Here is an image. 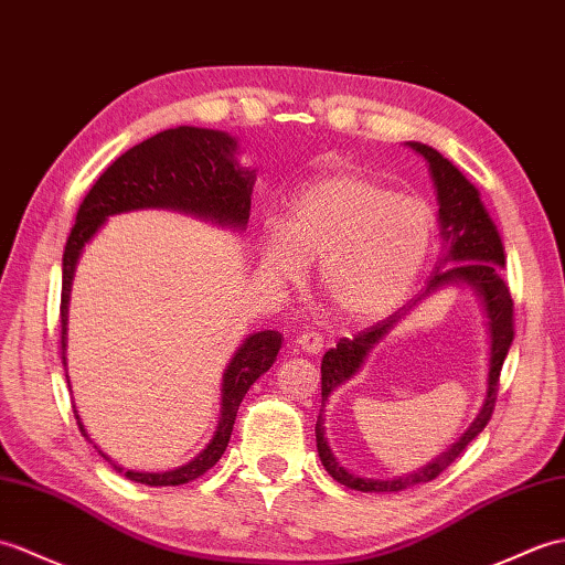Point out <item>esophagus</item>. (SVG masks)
Here are the masks:
<instances>
[{"instance_id":"esophagus-1","label":"esophagus","mask_w":565,"mask_h":565,"mask_svg":"<svg viewBox=\"0 0 565 565\" xmlns=\"http://www.w3.org/2000/svg\"><path fill=\"white\" fill-rule=\"evenodd\" d=\"M295 343H297V348H302L305 353L315 355V353H319V350L323 348V335L319 331H315V329H307V331H302V333L295 338Z\"/></svg>"}]
</instances>
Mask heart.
I'll list each match as a JSON object with an SVG mask.
<instances>
[{
  "label": "heart",
  "instance_id": "obj_1",
  "mask_svg": "<svg viewBox=\"0 0 565 565\" xmlns=\"http://www.w3.org/2000/svg\"><path fill=\"white\" fill-rule=\"evenodd\" d=\"M437 220L428 203L362 173H335L295 198L290 222L263 227V263L299 280L319 260V292L345 323H372L411 295L428 263Z\"/></svg>",
  "mask_w": 565,
  "mask_h": 565
}]
</instances>
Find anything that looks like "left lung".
Instances as JSON below:
<instances>
[{
  "label": "left lung",
  "instance_id": "obj_1",
  "mask_svg": "<svg viewBox=\"0 0 565 565\" xmlns=\"http://www.w3.org/2000/svg\"><path fill=\"white\" fill-rule=\"evenodd\" d=\"M411 147L428 159L433 181L437 188V203H440L445 256L440 260L443 268L437 270L428 282V290H435V287L447 285V282H469L473 290L481 295L486 305V315H488V329H491V370H488V392H486L483 408L471 423V428L463 433L459 437V443H455L452 449H447L443 457H437L433 463H428V467L416 473L404 476V479H394V481L358 479L355 473L343 469L323 437V416H321L323 408H321L319 420H317V449H319L323 469L329 471L338 483L355 488V491H362V493H392V491H404L408 486L433 481L463 452V449H467V445L486 428L488 420L493 416L500 370H503L512 335H515L512 297L503 280V266H505L503 242H500L495 224L491 222V217H488V212L479 198V191H476V188L461 177V171L452 167V161L445 159L437 149L428 145H418V142H413ZM449 262L454 263L452 267L448 266ZM411 307H401L392 317L377 321L365 331H358L353 338H341L338 345L323 355L321 401L329 398V394L338 384H343L345 380L353 377L358 367L362 365V360H365V355L370 353V348L377 343L380 338L392 329V326L404 317Z\"/></svg>",
  "mask_w": 565,
  "mask_h": 565
}]
</instances>
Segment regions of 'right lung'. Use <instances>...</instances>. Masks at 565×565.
Wrapping results in <instances>:
<instances>
[{"mask_svg":"<svg viewBox=\"0 0 565 565\" xmlns=\"http://www.w3.org/2000/svg\"><path fill=\"white\" fill-rule=\"evenodd\" d=\"M236 142L227 132L203 128H171L149 140L135 145L120 154L98 177L77 210V222L67 236L62 254V295H60V353L65 362V333H67V302L74 278V266L84 244L92 239L108 215L140 207H173L210 217L220 224L244 227L250 210V191H254V171L242 169L234 161ZM282 335L278 331H260L248 335L236 350L222 384V416L212 443L185 467L164 473L122 471L116 461L102 455L113 469L125 479L145 486H181L203 476L215 467L230 445L236 411L263 372L273 367ZM67 377V374H65ZM74 418L84 437H89L74 411Z\"/></svg>","mask_w":565,"mask_h":565,"instance_id":"add662e5","label":"right lung"}]
</instances>
